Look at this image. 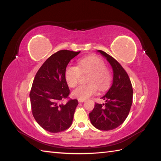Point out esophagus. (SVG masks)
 Returning <instances> with one entry per match:
<instances>
[{"label": "esophagus", "instance_id": "obj_1", "mask_svg": "<svg viewBox=\"0 0 161 161\" xmlns=\"http://www.w3.org/2000/svg\"><path fill=\"white\" fill-rule=\"evenodd\" d=\"M85 100H78L79 102H84Z\"/></svg>", "mask_w": 161, "mask_h": 161}]
</instances>
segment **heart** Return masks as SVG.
Returning a JSON list of instances; mask_svg holds the SVG:
<instances>
[{
	"instance_id": "b5f03b06",
	"label": "heart",
	"mask_w": 161,
	"mask_h": 161,
	"mask_svg": "<svg viewBox=\"0 0 161 161\" xmlns=\"http://www.w3.org/2000/svg\"><path fill=\"white\" fill-rule=\"evenodd\" d=\"M89 73L87 84L79 86L73 92V96L79 100H86L97 92L104 91L110 86L112 75L110 70L105 66V62L96 56L84 57L78 61L77 66L68 65L65 70V78L68 86H77L81 74Z\"/></svg>"
}]
</instances>
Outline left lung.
Masks as SVG:
<instances>
[{
  "instance_id": "1",
  "label": "left lung",
  "mask_w": 161,
  "mask_h": 161,
  "mask_svg": "<svg viewBox=\"0 0 161 161\" xmlns=\"http://www.w3.org/2000/svg\"><path fill=\"white\" fill-rule=\"evenodd\" d=\"M107 58L114 71L111 86L102 99L105 104L95 103L90 114L91 122L102 131L114 129L127 118L133 102V88L126 70L117 60L102 50H98Z\"/></svg>"
}]
</instances>
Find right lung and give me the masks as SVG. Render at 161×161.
Wrapping results in <instances>:
<instances>
[{"label":"right lung","instance_id":"1","mask_svg":"<svg viewBox=\"0 0 161 161\" xmlns=\"http://www.w3.org/2000/svg\"><path fill=\"white\" fill-rule=\"evenodd\" d=\"M80 53L62 50L43 64L34 79L30 93L32 115L37 123L51 133L64 131L70 126L78 105L70 99L65 70L69 61ZM64 98L66 103L61 102Z\"/></svg>","mask_w":161,"mask_h":161}]
</instances>
